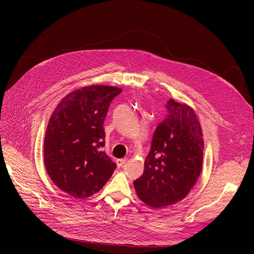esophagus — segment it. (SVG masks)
<instances>
[{
    "instance_id": "esophagus-1",
    "label": "esophagus",
    "mask_w": 254,
    "mask_h": 254,
    "mask_svg": "<svg viewBox=\"0 0 254 254\" xmlns=\"http://www.w3.org/2000/svg\"><path fill=\"white\" fill-rule=\"evenodd\" d=\"M127 158H119V159H117L116 161V164H117V167L118 168H120V167H123L126 163H127Z\"/></svg>"
}]
</instances>
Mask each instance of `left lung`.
Masks as SVG:
<instances>
[{"mask_svg": "<svg viewBox=\"0 0 254 254\" xmlns=\"http://www.w3.org/2000/svg\"><path fill=\"white\" fill-rule=\"evenodd\" d=\"M167 117L156 127L143 175L134 181L141 201L153 208L183 199L202 171L201 125L189 105L168 101Z\"/></svg>", "mask_w": 254, "mask_h": 254, "instance_id": "obj_1", "label": "left lung"}]
</instances>
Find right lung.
I'll list each match as a JSON object with an SVG mask.
<instances>
[{"label":"right lung","instance_id":"1","mask_svg":"<svg viewBox=\"0 0 254 254\" xmlns=\"http://www.w3.org/2000/svg\"><path fill=\"white\" fill-rule=\"evenodd\" d=\"M123 89L90 85L66 95L53 111L46 128L44 163L60 190L77 198L98 192L116 168L102 150L104 120L111 101Z\"/></svg>","mask_w":254,"mask_h":254}]
</instances>
